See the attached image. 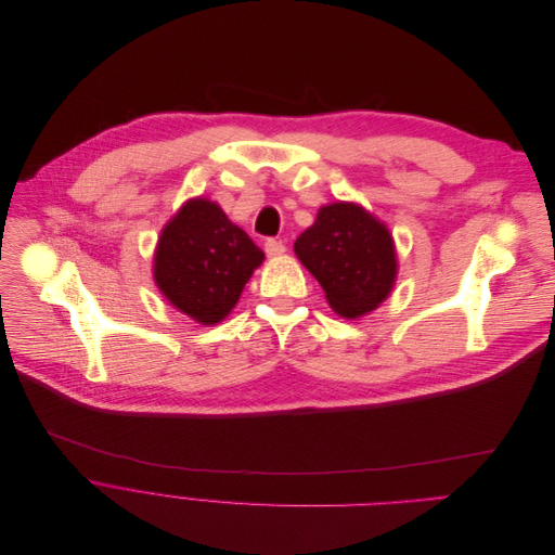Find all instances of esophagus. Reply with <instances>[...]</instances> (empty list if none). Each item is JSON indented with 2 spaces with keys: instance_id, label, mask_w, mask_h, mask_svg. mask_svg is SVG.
I'll use <instances>...</instances> for the list:
<instances>
[{
  "instance_id": "34e87169",
  "label": "esophagus",
  "mask_w": 555,
  "mask_h": 555,
  "mask_svg": "<svg viewBox=\"0 0 555 555\" xmlns=\"http://www.w3.org/2000/svg\"><path fill=\"white\" fill-rule=\"evenodd\" d=\"M264 251H267L269 258H278V256H282L286 251V245L282 241H278V238H269L264 243Z\"/></svg>"
}]
</instances>
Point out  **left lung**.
Masks as SVG:
<instances>
[{
	"mask_svg": "<svg viewBox=\"0 0 555 555\" xmlns=\"http://www.w3.org/2000/svg\"><path fill=\"white\" fill-rule=\"evenodd\" d=\"M299 262L325 291L330 308L357 319L387 299L396 282L389 230L357 203H330L295 241Z\"/></svg>",
	"mask_w": 555,
	"mask_h": 555,
	"instance_id": "1",
	"label": "left lung"
}]
</instances>
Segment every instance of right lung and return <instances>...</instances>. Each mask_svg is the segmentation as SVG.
<instances>
[{
  "instance_id": "1",
  "label": "right lung",
  "mask_w": 555,
  "mask_h": 555,
  "mask_svg": "<svg viewBox=\"0 0 555 555\" xmlns=\"http://www.w3.org/2000/svg\"><path fill=\"white\" fill-rule=\"evenodd\" d=\"M264 251L207 198L188 201L164 228L155 282L164 297L203 325L225 319Z\"/></svg>"
}]
</instances>
